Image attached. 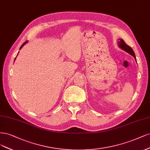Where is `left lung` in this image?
<instances>
[{
	"label": "left lung",
	"instance_id": "obj_1",
	"mask_svg": "<svg viewBox=\"0 0 150 150\" xmlns=\"http://www.w3.org/2000/svg\"><path fill=\"white\" fill-rule=\"evenodd\" d=\"M118 46L121 48V49H123L125 52H127V53H128L129 54L132 55L134 58V59H136V57H135L133 49L129 45L126 44V43L125 42V41L123 40L120 39V41L118 42Z\"/></svg>",
	"mask_w": 150,
	"mask_h": 150
}]
</instances>
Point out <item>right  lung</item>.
I'll return each instance as SVG.
<instances>
[{"mask_svg":"<svg viewBox=\"0 0 150 150\" xmlns=\"http://www.w3.org/2000/svg\"><path fill=\"white\" fill-rule=\"evenodd\" d=\"M27 43V41H26V42H24V43H23V44H22V45H21V48H20V49H22V47H23V46L24 45H25V43Z\"/></svg>","mask_w":150,"mask_h":150,"instance_id":"obj_1","label":"right lung"}]
</instances>
